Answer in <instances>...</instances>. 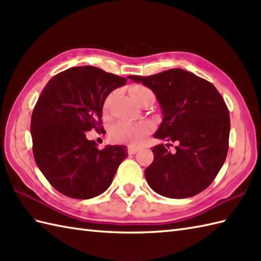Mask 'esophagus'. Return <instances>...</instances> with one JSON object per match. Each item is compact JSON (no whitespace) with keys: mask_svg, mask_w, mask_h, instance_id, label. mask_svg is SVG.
I'll use <instances>...</instances> for the list:
<instances>
[{"mask_svg":"<svg viewBox=\"0 0 261 261\" xmlns=\"http://www.w3.org/2000/svg\"><path fill=\"white\" fill-rule=\"evenodd\" d=\"M138 150H139V147L127 146V153H129V154H135Z\"/></svg>","mask_w":261,"mask_h":261,"instance_id":"34e87169","label":"esophagus"}]
</instances>
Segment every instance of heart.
<instances>
[{"label":"heart","instance_id":"b5f03b06","mask_svg":"<svg viewBox=\"0 0 261 261\" xmlns=\"http://www.w3.org/2000/svg\"><path fill=\"white\" fill-rule=\"evenodd\" d=\"M130 94L134 97L137 103L142 101V98L148 94H152V92L149 88L142 86V85H136L130 88ZM111 96H109L104 101L103 104V111L107 112L110 107ZM152 123L150 121L142 120V121H119L111 126L109 136L110 139L113 142H122V143H129V145H138L145 138L150 134L152 130Z\"/></svg>","mask_w":261,"mask_h":261}]
</instances>
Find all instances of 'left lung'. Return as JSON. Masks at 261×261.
Listing matches in <instances>:
<instances>
[{"label":"left lung","instance_id":"1","mask_svg":"<svg viewBox=\"0 0 261 261\" xmlns=\"http://www.w3.org/2000/svg\"><path fill=\"white\" fill-rule=\"evenodd\" d=\"M156 95L163 113L157 139L175 142L152 148L145 170L149 186L169 198L192 197L207 188L222 167L229 149V110L213 84L173 68L151 76L130 75Z\"/></svg>","mask_w":261,"mask_h":261}]
</instances>
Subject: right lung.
Instances as JSON below:
<instances>
[{"mask_svg": "<svg viewBox=\"0 0 261 261\" xmlns=\"http://www.w3.org/2000/svg\"><path fill=\"white\" fill-rule=\"evenodd\" d=\"M126 80L93 66L71 67L55 75L43 88L31 116L36 164L64 195L88 199L109 188L125 146L98 149L85 132L102 131L105 98Z\"/></svg>", "mask_w": 261, "mask_h": 261, "instance_id": "right-lung-1", "label": "right lung"}]
</instances>
